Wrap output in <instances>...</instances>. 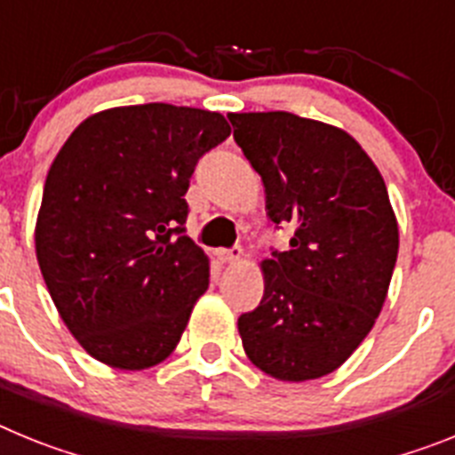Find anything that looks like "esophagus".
<instances>
[{
  "instance_id": "34e87169",
  "label": "esophagus",
  "mask_w": 455,
  "mask_h": 455,
  "mask_svg": "<svg viewBox=\"0 0 455 455\" xmlns=\"http://www.w3.org/2000/svg\"><path fill=\"white\" fill-rule=\"evenodd\" d=\"M219 259L223 264H239L241 259H243V252H241V248H232V251H220Z\"/></svg>"
}]
</instances>
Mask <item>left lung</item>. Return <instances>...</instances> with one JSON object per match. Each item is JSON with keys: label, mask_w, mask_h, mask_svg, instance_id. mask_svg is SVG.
<instances>
[{"label": "left lung", "mask_w": 455, "mask_h": 455, "mask_svg": "<svg viewBox=\"0 0 455 455\" xmlns=\"http://www.w3.org/2000/svg\"><path fill=\"white\" fill-rule=\"evenodd\" d=\"M235 140L291 223L289 251L259 262L264 299L239 316L248 360L303 383L328 376L376 323L399 252V223L371 156L348 132L289 111L230 114Z\"/></svg>", "instance_id": "left-lung-1"}]
</instances>
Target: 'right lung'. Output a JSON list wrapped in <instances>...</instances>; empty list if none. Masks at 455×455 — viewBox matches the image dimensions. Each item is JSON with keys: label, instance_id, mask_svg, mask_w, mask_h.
<instances>
[{"label": "right lung", "instance_id": "add662e5", "mask_svg": "<svg viewBox=\"0 0 455 455\" xmlns=\"http://www.w3.org/2000/svg\"><path fill=\"white\" fill-rule=\"evenodd\" d=\"M216 111L152 102L104 108L68 136L36 219V257L84 351L123 371L164 363L209 287L184 235L200 156L230 136Z\"/></svg>", "mask_w": 455, "mask_h": 455}]
</instances>
